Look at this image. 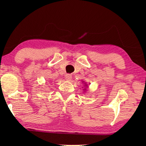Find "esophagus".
Masks as SVG:
<instances>
[{
    "instance_id": "34e87169",
    "label": "esophagus",
    "mask_w": 146,
    "mask_h": 146,
    "mask_svg": "<svg viewBox=\"0 0 146 146\" xmlns=\"http://www.w3.org/2000/svg\"><path fill=\"white\" fill-rule=\"evenodd\" d=\"M65 78H66V80L70 81L72 79V75L67 74L65 75Z\"/></svg>"
}]
</instances>
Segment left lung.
Returning <instances> with one entry per match:
<instances>
[{"mask_svg": "<svg viewBox=\"0 0 146 146\" xmlns=\"http://www.w3.org/2000/svg\"><path fill=\"white\" fill-rule=\"evenodd\" d=\"M82 82H84V81H82ZM84 87H86V88L83 89V90H84V91H85V90H86V87L88 88V84H86V83H84Z\"/></svg>", "mask_w": 146, "mask_h": 146, "instance_id": "left-lung-1", "label": "left lung"}]
</instances>
